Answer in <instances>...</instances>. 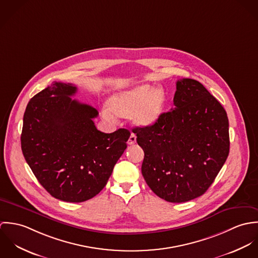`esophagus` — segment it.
<instances>
[{"label": "esophagus", "instance_id": "34e87169", "mask_svg": "<svg viewBox=\"0 0 258 258\" xmlns=\"http://www.w3.org/2000/svg\"><path fill=\"white\" fill-rule=\"evenodd\" d=\"M127 143H128V145H133V144H135V143H136V136H135L134 134H131Z\"/></svg>", "mask_w": 258, "mask_h": 258}]
</instances>
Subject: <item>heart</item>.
<instances>
[{
  "instance_id": "heart-1",
  "label": "heart",
  "mask_w": 258,
  "mask_h": 258,
  "mask_svg": "<svg viewBox=\"0 0 258 258\" xmlns=\"http://www.w3.org/2000/svg\"><path fill=\"white\" fill-rule=\"evenodd\" d=\"M167 102L166 92L161 87L140 84L112 94L107 106L117 117H129L135 126L150 127L161 118ZM103 115L111 119L112 115L104 111Z\"/></svg>"
}]
</instances>
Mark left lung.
I'll return each instance as SVG.
<instances>
[{
	"instance_id": "obj_1",
	"label": "left lung",
	"mask_w": 258,
	"mask_h": 258,
	"mask_svg": "<svg viewBox=\"0 0 258 258\" xmlns=\"http://www.w3.org/2000/svg\"><path fill=\"white\" fill-rule=\"evenodd\" d=\"M175 108L150 127H136L144 151L142 175L150 188L170 203L204 195L229 153L228 119L221 103L199 81L176 83Z\"/></svg>"
}]
</instances>
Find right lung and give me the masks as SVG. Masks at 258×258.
<instances>
[{"label": "right lung", "instance_id": "add662e5", "mask_svg": "<svg viewBox=\"0 0 258 258\" xmlns=\"http://www.w3.org/2000/svg\"><path fill=\"white\" fill-rule=\"evenodd\" d=\"M72 83L53 82L36 94L24 114L21 145L37 181L53 198L85 202L107 184L127 148V129L103 133L94 125L98 111L73 99Z\"/></svg>", "mask_w": 258, "mask_h": 258}]
</instances>
